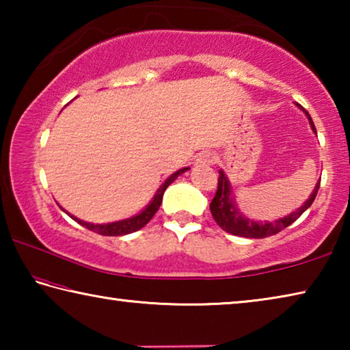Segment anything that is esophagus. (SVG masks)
<instances>
[{
	"label": "esophagus",
	"instance_id": "34e87169",
	"mask_svg": "<svg viewBox=\"0 0 350 350\" xmlns=\"http://www.w3.org/2000/svg\"><path fill=\"white\" fill-rule=\"evenodd\" d=\"M216 161H217V157L215 152H204L196 159V163L194 165H196V167H205V165L216 163Z\"/></svg>",
	"mask_w": 350,
	"mask_h": 350
}]
</instances>
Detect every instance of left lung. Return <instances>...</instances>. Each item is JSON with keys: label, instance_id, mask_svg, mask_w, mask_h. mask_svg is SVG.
Wrapping results in <instances>:
<instances>
[{"label": "left lung", "instance_id": "8db88e82", "mask_svg": "<svg viewBox=\"0 0 350 350\" xmlns=\"http://www.w3.org/2000/svg\"><path fill=\"white\" fill-rule=\"evenodd\" d=\"M296 106H298L299 109H303L307 118H309V123H310V128L313 129V133H317L315 125H313L309 112H307L303 106L298 103H296ZM318 188H319V182H317V185H315V188H313V191L310 193L309 199H307L298 210L290 213V215L280 217V219H275V221H271V222L254 221V219H250L248 216H245L244 213L239 210L238 204H236V199L233 198L232 183H230L227 174L224 173V170H219L217 191H216V196L211 200L210 210H211L213 217H215L216 224L224 230V232L234 234V236H241V238L262 239V238H269V236L280 233L281 230L287 228L290 224H293L296 219L303 215V213L313 204V200H315V198H317Z\"/></svg>", "mask_w": 350, "mask_h": 350}]
</instances>
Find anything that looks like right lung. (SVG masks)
<instances>
[{"instance_id":"obj_1","label":"right lung","mask_w":350,"mask_h":350,"mask_svg":"<svg viewBox=\"0 0 350 350\" xmlns=\"http://www.w3.org/2000/svg\"><path fill=\"white\" fill-rule=\"evenodd\" d=\"M188 170H189L188 167L177 170L176 173L171 174L168 179L165 180L161 187H159L156 194H154V198L150 200V204H148L144 210L137 213V215L131 216V217L122 219V221L108 222V224H92V222L81 221V219L72 216L66 210H63V211L66 213L68 216L72 217L75 222H79L85 228L91 230V232H96L98 234H103V236H125V234H129V233H134V232H137V230L144 228L145 225L151 221L152 216L156 215V211L159 210V206H161V204H162V198H163L165 189H167L171 185V183H173L177 179V177L185 173V171H188Z\"/></svg>"}]
</instances>
